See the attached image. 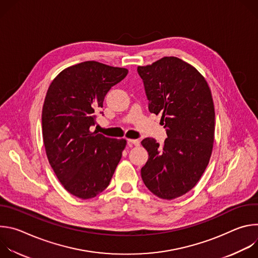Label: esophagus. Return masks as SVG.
Segmentation results:
<instances>
[{
  "label": "esophagus",
  "instance_id": "34e87169",
  "mask_svg": "<svg viewBox=\"0 0 258 258\" xmlns=\"http://www.w3.org/2000/svg\"><path fill=\"white\" fill-rule=\"evenodd\" d=\"M127 142H128L130 144H132V145H135V146H139V145H140V142H139V140H135V139H128V140H127Z\"/></svg>",
  "mask_w": 258,
  "mask_h": 258
}]
</instances>
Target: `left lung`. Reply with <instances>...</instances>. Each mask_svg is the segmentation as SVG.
<instances>
[{
    "label": "left lung",
    "mask_w": 258,
    "mask_h": 258,
    "mask_svg": "<svg viewBox=\"0 0 258 258\" xmlns=\"http://www.w3.org/2000/svg\"><path fill=\"white\" fill-rule=\"evenodd\" d=\"M138 72L150 112L162 115L167 134L162 145L152 138L141 142L149 154L142 179L154 195L171 200L191 191L209 163L215 128L211 91L194 66L176 57L138 66Z\"/></svg>",
    "instance_id": "8db88e82"
}]
</instances>
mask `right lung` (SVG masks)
I'll return each mask as SVG.
<instances>
[{"instance_id": "add662e5", "label": "right lung", "mask_w": 258, "mask_h": 258, "mask_svg": "<svg viewBox=\"0 0 258 258\" xmlns=\"http://www.w3.org/2000/svg\"><path fill=\"white\" fill-rule=\"evenodd\" d=\"M127 72L86 61L62 70L48 89L42 111L46 154L61 185L78 198L91 199L103 192L121 159L126 140L90 127L108 91Z\"/></svg>"}]
</instances>
